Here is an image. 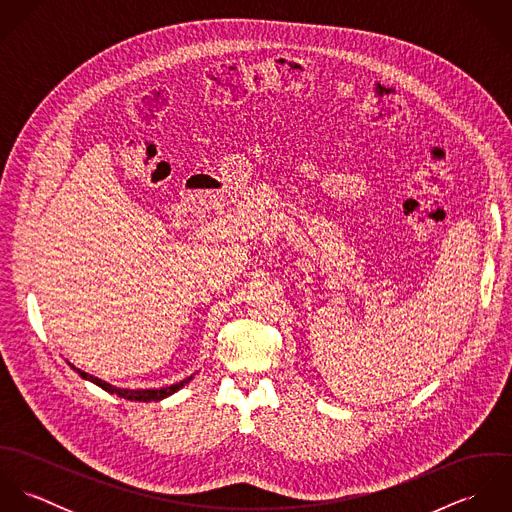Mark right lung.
I'll return each mask as SVG.
<instances>
[{"mask_svg": "<svg viewBox=\"0 0 512 512\" xmlns=\"http://www.w3.org/2000/svg\"><path fill=\"white\" fill-rule=\"evenodd\" d=\"M67 363H69V361H67ZM69 365H71L73 370L78 372L80 378H84V380H88V382L100 386L102 390H106V392H110V394H116V396H120V398L138 400V402H159V400H163V398L175 394L177 390H181V388H183L185 384H189V382L193 380V376H195V374H191V376L183 378L181 382H175V384L163 386V388H138V390H134V388H120V386H114V384H110V382H106V380H102V378H98V376H94V374H88V372L76 368L73 363H69Z\"/></svg>", "mask_w": 512, "mask_h": 512, "instance_id": "obj_1", "label": "right lung"}]
</instances>
